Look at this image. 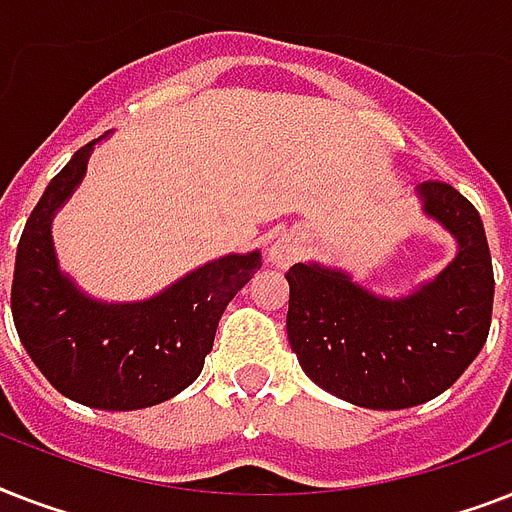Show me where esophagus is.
Returning a JSON list of instances; mask_svg holds the SVG:
<instances>
[{"label": "esophagus", "instance_id": "34e87169", "mask_svg": "<svg viewBox=\"0 0 512 512\" xmlns=\"http://www.w3.org/2000/svg\"><path fill=\"white\" fill-rule=\"evenodd\" d=\"M300 255H303V239H300L295 231L279 233V236L271 241V247H268V260H271L276 268H289Z\"/></svg>", "mask_w": 512, "mask_h": 512}]
</instances>
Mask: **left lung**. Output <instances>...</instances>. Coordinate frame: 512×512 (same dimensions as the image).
Wrapping results in <instances>:
<instances>
[{
	"label": "left lung",
	"instance_id": "left-lung-1",
	"mask_svg": "<svg viewBox=\"0 0 512 512\" xmlns=\"http://www.w3.org/2000/svg\"><path fill=\"white\" fill-rule=\"evenodd\" d=\"M457 255L409 295L382 297L340 268H289L287 337L319 388L364 409H409L452 388L484 348L494 271L478 209L449 183L417 185Z\"/></svg>",
	"mask_w": 512,
	"mask_h": 512
}]
</instances>
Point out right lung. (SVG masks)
Masks as SVG:
<instances>
[{"instance_id": "1", "label": "right lung", "mask_w": 512, "mask_h": 512, "mask_svg": "<svg viewBox=\"0 0 512 512\" xmlns=\"http://www.w3.org/2000/svg\"><path fill=\"white\" fill-rule=\"evenodd\" d=\"M103 138L71 156L28 217L15 255L12 319L31 361L58 393L92 409L132 412L162 404L199 377L225 305L260 271L263 257L257 249L217 257L135 303L82 292L60 271L52 217L79 188Z\"/></svg>"}]
</instances>
